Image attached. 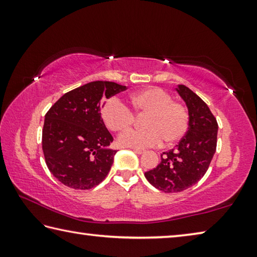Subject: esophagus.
I'll return each instance as SVG.
<instances>
[{
	"label": "esophagus",
	"instance_id": "34e87169",
	"mask_svg": "<svg viewBox=\"0 0 257 257\" xmlns=\"http://www.w3.org/2000/svg\"><path fill=\"white\" fill-rule=\"evenodd\" d=\"M133 151L135 152V153H137V154H143V153H144V151L138 150V149H133Z\"/></svg>",
	"mask_w": 257,
	"mask_h": 257
}]
</instances>
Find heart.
Wrapping results in <instances>:
<instances>
[{
  "label": "heart",
  "instance_id": "1",
  "mask_svg": "<svg viewBox=\"0 0 257 257\" xmlns=\"http://www.w3.org/2000/svg\"><path fill=\"white\" fill-rule=\"evenodd\" d=\"M129 105L136 114H146L143 130H129L119 137L121 146L149 149L162 144H175L185 136L189 127V112L184 104L175 102L170 94L160 87H149L133 94ZM101 116L106 127L123 133L134 124L135 115L116 97L104 101Z\"/></svg>",
  "mask_w": 257,
  "mask_h": 257
}]
</instances>
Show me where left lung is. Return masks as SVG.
Masks as SVG:
<instances>
[{
    "mask_svg": "<svg viewBox=\"0 0 257 257\" xmlns=\"http://www.w3.org/2000/svg\"><path fill=\"white\" fill-rule=\"evenodd\" d=\"M177 92L188 107V130L176 149L161 155L158 167L145 172L150 184L164 193H179L201 180L216 151L219 127L207 104L185 85Z\"/></svg>",
    "mask_w": 257,
    "mask_h": 257,
    "instance_id": "obj_1",
    "label": "left lung"
}]
</instances>
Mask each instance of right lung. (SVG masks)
I'll return each mask as SVG.
<instances>
[{
    "instance_id": "1",
    "label": "right lung",
    "mask_w": 257,
    "mask_h": 257,
    "mask_svg": "<svg viewBox=\"0 0 257 257\" xmlns=\"http://www.w3.org/2000/svg\"><path fill=\"white\" fill-rule=\"evenodd\" d=\"M127 89L112 81H92L60 97L45 114L42 147L49 170L63 185L86 190L105 179L116 151L101 116V101Z\"/></svg>"
}]
</instances>
